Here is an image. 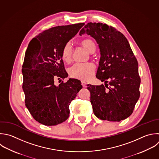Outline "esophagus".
<instances>
[{
	"label": "esophagus",
	"mask_w": 159,
	"mask_h": 159,
	"mask_svg": "<svg viewBox=\"0 0 159 159\" xmlns=\"http://www.w3.org/2000/svg\"><path fill=\"white\" fill-rule=\"evenodd\" d=\"M81 84H82V86L84 87V88H86L87 86H86V84H87V83H86V82H85L84 81H81Z\"/></svg>",
	"instance_id": "esophagus-1"
}]
</instances>
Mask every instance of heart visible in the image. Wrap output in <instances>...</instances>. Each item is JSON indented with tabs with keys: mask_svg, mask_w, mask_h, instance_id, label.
I'll return each mask as SVG.
<instances>
[{
	"mask_svg": "<svg viewBox=\"0 0 159 159\" xmlns=\"http://www.w3.org/2000/svg\"><path fill=\"white\" fill-rule=\"evenodd\" d=\"M81 45L84 47L90 53H93L96 50L94 42L86 39L81 42ZM73 50L70 43H66L62 49L61 57L64 61L70 62L73 55ZM94 65L91 63H76L69 70L70 75L75 78L86 80L92 77L94 71Z\"/></svg>",
	"mask_w": 159,
	"mask_h": 159,
	"instance_id": "1",
	"label": "heart"
}]
</instances>
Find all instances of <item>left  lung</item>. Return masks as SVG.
<instances>
[{
    "label": "left lung",
    "instance_id": "left-lung-1",
    "mask_svg": "<svg viewBox=\"0 0 159 159\" xmlns=\"http://www.w3.org/2000/svg\"><path fill=\"white\" fill-rule=\"evenodd\" d=\"M98 43L101 58L96 78L105 85L88 84L95 116L101 120L119 122L130 116L137 102L140 78L138 62L125 36L112 26L88 23L80 32Z\"/></svg>",
    "mask_w": 159,
    "mask_h": 159
}]
</instances>
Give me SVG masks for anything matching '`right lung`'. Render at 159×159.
I'll return each mask as SVG.
<instances>
[{
	"label": "right lung",
	"instance_id": "add662e5",
	"mask_svg": "<svg viewBox=\"0 0 159 159\" xmlns=\"http://www.w3.org/2000/svg\"><path fill=\"white\" fill-rule=\"evenodd\" d=\"M84 25L52 27L39 34L29 44L22 70V88L26 107L40 124L51 126L65 122L69 117L71 101L82 88L76 79L62 81L58 86L55 82L68 76L61 51Z\"/></svg>",
	"mask_w": 159,
	"mask_h": 159
}]
</instances>
